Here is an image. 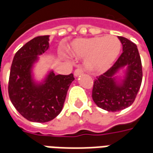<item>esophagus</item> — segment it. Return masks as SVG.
Listing matches in <instances>:
<instances>
[{
	"label": "esophagus",
	"mask_w": 153,
	"mask_h": 153,
	"mask_svg": "<svg viewBox=\"0 0 153 153\" xmlns=\"http://www.w3.org/2000/svg\"><path fill=\"white\" fill-rule=\"evenodd\" d=\"M83 74V70H82V68H78L76 70H74V76L78 77L81 75V74Z\"/></svg>",
	"instance_id": "1"
}]
</instances>
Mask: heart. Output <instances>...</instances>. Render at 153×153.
<instances>
[{
	"instance_id": "1",
	"label": "heart",
	"mask_w": 153,
	"mask_h": 153,
	"mask_svg": "<svg viewBox=\"0 0 153 153\" xmlns=\"http://www.w3.org/2000/svg\"><path fill=\"white\" fill-rule=\"evenodd\" d=\"M121 50L118 38L109 35L74 41L70 51L73 56L86 59L87 70L93 73H103L111 66Z\"/></svg>"
}]
</instances>
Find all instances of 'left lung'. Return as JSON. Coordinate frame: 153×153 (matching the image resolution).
I'll return each instance as SVG.
<instances>
[{"instance_id": "8db88e82", "label": "left lung", "mask_w": 153, "mask_h": 153, "mask_svg": "<svg viewBox=\"0 0 153 153\" xmlns=\"http://www.w3.org/2000/svg\"><path fill=\"white\" fill-rule=\"evenodd\" d=\"M123 52L112 67L94 80L93 100L97 106L107 111H119L134 102L142 83L141 58L137 46L131 41L118 37ZM123 69V76L117 74Z\"/></svg>"}]
</instances>
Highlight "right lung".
I'll use <instances>...</instances> for the list:
<instances>
[{
    "instance_id": "right-lung-1",
    "label": "right lung",
    "mask_w": 153,
    "mask_h": 153,
    "mask_svg": "<svg viewBox=\"0 0 153 153\" xmlns=\"http://www.w3.org/2000/svg\"><path fill=\"white\" fill-rule=\"evenodd\" d=\"M49 37H37L25 44L15 53L10 68V99L29 121L44 123L56 118L62 111L68 89L74 80L73 74L56 75L53 70H49L42 80L35 79L33 68L38 56L49 49Z\"/></svg>"
}]
</instances>
